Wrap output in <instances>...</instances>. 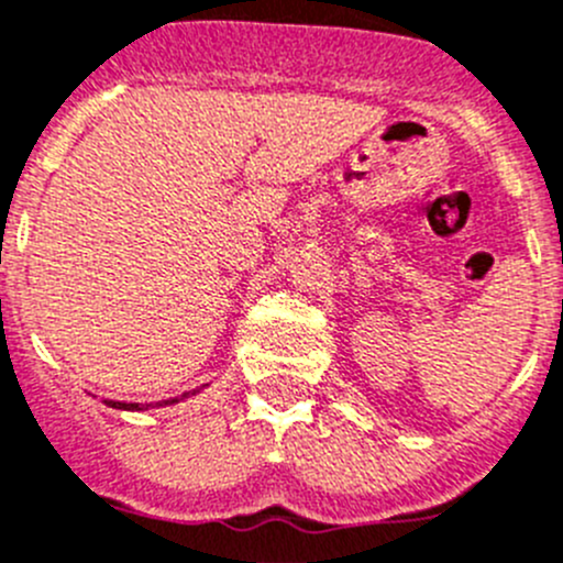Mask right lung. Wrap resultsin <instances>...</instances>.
Returning <instances> with one entry per match:
<instances>
[{
  "instance_id": "add662e5",
  "label": "right lung",
  "mask_w": 563,
  "mask_h": 563,
  "mask_svg": "<svg viewBox=\"0 0 563 563\" xmlns=\"http://www.w3.org/2000/svg\"><path fill=\"white\" fill-rule=\"evenodd\" d=\"M187 395H196V393H185L181 395V398H187ZM181 398H170V400H163V404H157V406H170V404H179ZM107 406H112V409H124V411H143V409H148V406H154V404H121V400H107Z\"/></svg>"
}]
</instances>
